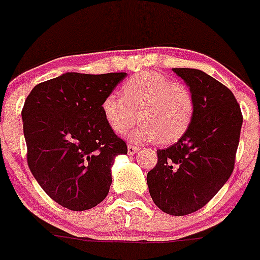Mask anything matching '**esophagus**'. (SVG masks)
<instances>
[{
  "mask_svg": "<svg viewBox=\"0 0 260 260\" xmlns=\"http://www.w3.org/2000/svg\"><path fill=\"white\" fill-rule=\"evenodd\" d=\"M140 150V148H138V146H134V145H127V154L129 155H134L136 154V152Z\"/></svg>",
  "mask_w": 260,
  "mask_h": 260,
  "instance_id": "esophagus-1",
  "label": "esophagus"
}]
</instances>
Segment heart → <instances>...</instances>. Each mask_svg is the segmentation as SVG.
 I'll return each mask as SVG.
<instances>
[{"mask_svg": "<svg viewBox=\"0 0 260 260\" xmlns=\"http://www.w3.org/2000/svg\"><path fill=\"white\" fill-rule=\"evenodd\" d=\"M106 124L124 134L139 119L131 140L162 145L175 143L189 129L195 112L194 95L186 85L170 81L159 71H144L121 86V98L108 95L101 103Z\"/></svg>", "mask_w": 260, "mask_h": 260, "instance_id": "heart-1", "label": "heart"}]
</instances>
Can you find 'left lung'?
Returning a JSON list of instances; mask_svg holds the SVG:
<instances>
[{"label":"left lung","instance_id":"left-lung-1","mask_svg":"<svg viewBox=\"0 0 260 260\" xmlns=\"http://www.w3.org/2000/svg\"><path fill=\"white\" fill-rule=\"evenodd\" d=\"M194 95L189 129L174 145L157 150L146 176L155 205L170 215L199 210L223 188L234 169L243 115L228 87L197 69H173Z\"/></svg>","mask_w":260,"mask_h":260}]
</instances>
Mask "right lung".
I'll return each mask as SVG.
<instances>
[{"label": "right lung", "mask_w": 260, "mask_h": 260, "mask_svg": "<svg viewBox=\"0 0 260 260\" xmlns=\"http://www.w3.org/2000/svg\"><path fill=\"white\" fill-rule=\"evenodd\" d=\"M126 72H66L36 85L23 105L27 164L47 195L70 210L100 204L109 194L111 167L127 154L106 124L101 103Z\"/></svg>", "instance_id": "add662e5"}]
</instances>
